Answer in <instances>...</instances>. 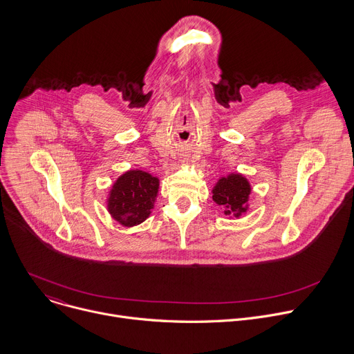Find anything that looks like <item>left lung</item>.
<instances>
[{"label": "left lung", "mask_w": 354, "mask_h": 354, "mask_svg": "<svg viewBox=\"0 0 354 354\" xmlns=\"http://www.w3.org/2000/svg\"><path fill=\"white\" fill-rule=\"evenodd\" d=\"M250 193V186L241 175H230L218 180L213 189V200L224 207L225 214L239 217L246 212V201Z\"/></svg>", "instance_id": "left-lung-1"}]
</instances>
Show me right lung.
Returning a JSON list of instances; mask_svg holds the SVG:
<instances>
[{"label":"right lung","instance_id":"right-lung-1","mask_svg":"<svg viewBox=\"0 0 354 354\" xmlns=\"http://www.w3.org/2000/svg\"><path fill=\"white\" fill-rule=\"evenodd\" d=\"M158 183L157 178L147 172H126L116 180L111 190L109 213L124 227L142 223L154 206Z\"/></svg>","mask_w":354,"mask_h":354}]
</instances>
